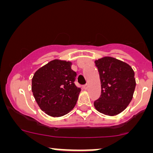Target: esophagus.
<instances>
[{
    "label": "esophagus",
    "instance_id": "obj_1",
    "mask_svg": "<svg viewBox=\"0 0 153 153\" xmlns=\"http://www.w3.org/2000/svg\"><path fill=\"white\" fill-rule=\"evenodd\" d=\"M82 88H83V89H85V90H87L88 88V84H85V85H84L83 86H82Z\"/></svg>",
    "mask_w": 153,
    "mask_h": 153
}]
</instances>
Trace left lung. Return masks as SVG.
Returning a JSON list of instances; mask_svg holds the SVG:
<instances>
[{
  "label": "left lung",
  "instance_id": "8db88e82",
  "mask_svg": "<svg viewBox=\"0 0 153 153\" xmlns=\"http://www.w3.org/2000/svg\"><path fill=\"white\" fill-rule=\"evenodd\" d=\"M95 64L101 85V94L94 101L95 108L103 114H118L132 99L136 86L134 72L127 63L111 57L99 59Z\"/></svg>",
  "mask_w": 153,
  "mask_h": 153
}]
</instances>
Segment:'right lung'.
I'll return each instance as SVG.
<instances>
[{
	"label": "right lung",
	"instance_id": "right-lung-1",
	"mask_svg": "<svg viewBox=\"0 0 153 153\" xmlns=\"http://www.w3.org/2000/svg\"><path fill=\"white\" fill-rule=\"evenodd\" d=\"M72 62L54 59L35 72L31 91L36 103L49 116L59 117L74 108L80 88L75 85Z\"/></svg>",
	"mask_w": 153,
	"mask_h": 153
}]
</instances>
